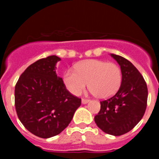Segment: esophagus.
<instances>
[{"label":"esophagus","instance_id":"34e87169","mask_svg":"<svg viewBox=\"0 0 159 159\" xmlns=\"http://www.w3.org/2000/svg\"><path fill=\"white\" fill-rule=\"evenodd\" d=\"M88 102H89V99H82V103H83V104H86V103H88Z\"/></svg>","mask_w":159,"mask_h":159}]
</instances>
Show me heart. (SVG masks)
<instances>
[{"instance_id":"obj_1","label":"heart","mask_w":159,"mask_h":159,"mask_svg":"<svg viewBox=\"0 0 159 159\" xmlns=\"http://www.w3.org/2000/svg\"><path fill=\"white\" fill-rule=\"evenodd\" d=\"M64 84L72 95H80L87 85L100 99L111 97L122 84V71L118 64L99 60H87L75 65V71L67 69Z\"/></svg>"}]
</instances>
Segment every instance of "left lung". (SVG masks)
I'll return each instance as SVG.
<instances>
[{
	"label": "left lung",
	"mask_w": 159,
	"mask_h": 159,
	"mask_svg": "<svg viewBox=\"0 0 159 159\" xmlns=\"http://www.w3.org/2000/svg\"><path fill=\"white\" fill-rule=\"evenodd\" d=\"M122 71V84L117 93L100 102L95 116L99 128L115 136L124 134L135 127L144 116L148 91L143 75L127 59L111 54Z\"/></svg>",
	"instance_id": "8db88e82"
}]
</instances>
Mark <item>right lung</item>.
I'll return each mask as SVG.
<instances>
[{"mask_svg":"<svg viewBox=\"0 0 159 159\" xmlns=\"http://www.w3.org/2000/svg\"><path fill=\"white\" fill-rule=\"evenodd\" d=\"M60 57L50 56L29 65L15 87V107L24 127L43 139L53 137L68 126L81 99L71 95L57 76Z\"/></svg>","mask_w":159,"mask_h":159,"instance_id":"right-lung-1","label":"right lung"}]
</instances>
